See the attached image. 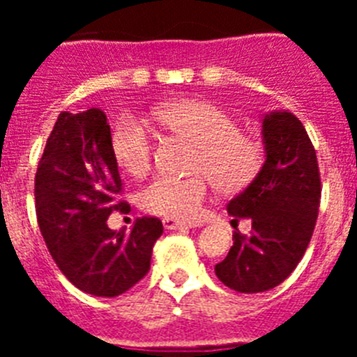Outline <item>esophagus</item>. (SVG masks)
<instances>
[{
    "instance_id": "obj_1",
    "label": "esophagus",
    "mask_w": 357,
    "mask_h": 357,
    "mask_svg": "<svg viewBox=\"0 0 357 357\" xmlns=\"http://www.w3.org/2000/svg\"><path fill=\"white\" fill-rule=\"evenodd\" d=\"M164 229L175 230V229H191V227H197L195 223L189 222H181V220H175V218H164L162 220Z\"/></svg>"
}]
</instances>
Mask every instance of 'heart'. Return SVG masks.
<instances>
[{
	"mask_svg": "<svg viewBox=\"0 0 357 357\" xmlns=\"http://www.w3.org/2000/svg\"><path fill=\"white\" fill-rule=\"evenodd\" d=\"M164 130L195 143L184 178L157 176L137 195L146 213L175 220H195L200 214L211 182L222 195L247 189L259 175L264 146L250 132L238 128V121L222 107L206 100H175L151 112ZM110 153L116 164L132 176L150 169L153 157L151 137L139 121L121 118L110 134Z\"/></svg>",
	"mask_w": 357,
	"mask_h": 357,
	"instance_id": "1",
	"label": "heart"
}]
</instances>
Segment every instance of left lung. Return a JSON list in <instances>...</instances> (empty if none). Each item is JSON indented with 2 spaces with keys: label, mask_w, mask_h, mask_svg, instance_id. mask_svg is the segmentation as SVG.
Returning a JSON list of instances; mask_svg holds the SVG:
<instances>
[{
  "label": "left lung",
  "mask_w": 357,
  "mask_h": 357,
  "mask_svg": "<svg viewBox=\"0 0 357 357\" xmlns=\"http://www.w3.org/2000/svg\"><path fill=\"white\" fill-rule=\"evenodd\" d=\"M266 160L259 175L229 202L234 222L250 218L252 230L232 234V247L214 266L238 293H261L288 279L305 254L321 198L317 151L301 119L270 112L263 119Z\"/></svg>",
  "instance_id": "obj_1"
}]
</instances>
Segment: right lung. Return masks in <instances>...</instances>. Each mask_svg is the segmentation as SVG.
<instances>
[{"instance_id":"right-lung-1","label":"right lung","mask_w":357,"mask_h":357,"mask_svg":"<svg viewBox=\"0 0 357 357\" xmlns=\"http://www.w3.org/2000/svg\"><path fill=\"white\" fill-rule=\"evenodd\" d=\"M40 234L69 282L94 296L128 291L150 270L159 218H137L130 232L110 230L112 211L130 209L110 153V127L100 109L61 112L36 173Z\"/></svg>"}]
</instances>
